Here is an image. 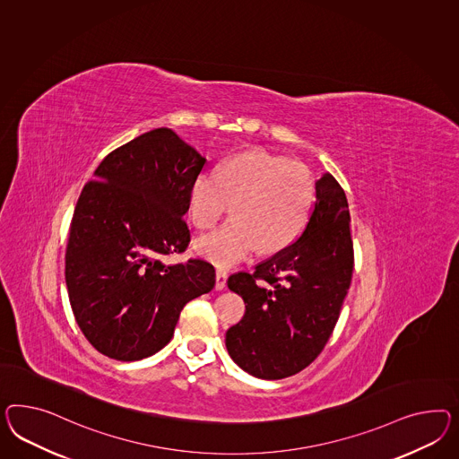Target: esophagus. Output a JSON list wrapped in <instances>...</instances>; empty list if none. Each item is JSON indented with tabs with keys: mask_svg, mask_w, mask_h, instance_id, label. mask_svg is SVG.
<instances>
[{
	"mask_svg": "<svg viewBox=\"0 0 459 459\" xmlns=\"http://www.w3.org/2000/svg\"><path fill=\"white\" fill-rule=\"evenodd\" d=\"M227 284V273L222 269L215 271V290H222Z\"/></svg>",
	"mask_w": 459,
	"mask_h": 459,
	"instance_id": "obj_1",
	"label": "esophagus"
}]
</instances>
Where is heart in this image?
<instances>
[{
	"instance_id": "1",
	"label": "heart",
	"mask_w": 459,
	"mask_h": 459,
	"mask_svg": "<svg viewBox=\"0 0 459 459\" xmlns=\"http://www.w3.org/2000/svg\"><path fill=\"white\" fill-rule=\"evenodd\" d=\"M230 204L234 219L194 242L198 255L219 267L236 265L257 247L275 252L290 246L309 221L314 178L299 161L247 150L190 184L188 209L198 229L213 227Z\"/></svg>"
}]
</instances>
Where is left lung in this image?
<instances>
[{"label": "left lung", "instance_id": "1", "mask_svg": "<svg viewBox=\"0 0 459 459\" xmlns=\"http://www.w3.org/2000/svg\"><path fill=\"white\" fill-rule=\"evenodd\" d=\"M346 194L329 172L302 234L227 285L246 302L225 334L229 356L261 379H284L316 359L334 331L351 285L354 250Z\"/></svg>", "mask_w": 459, "mask_h": 459}]
</instances>
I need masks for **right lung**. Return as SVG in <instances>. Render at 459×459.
<instances>
[{
  "label": "right lung",
  "instance_id": "1",
  "mask_svg": "<svg viewBox=\"0 0 459 459\" xmlns=\"http://www.w3.org/2000/svg\"><path fill=\"white\" fill-rule=\"evenodd\" d=\"M205 157L170 128H155L108 153L74 207L65 281L88 342L117 360L159 352L188 300L211 292L215 269L184 252L190 184Z\"/></svg>",
  "mask_w": 459,
  "mask_h": 459
}]
</instances>
